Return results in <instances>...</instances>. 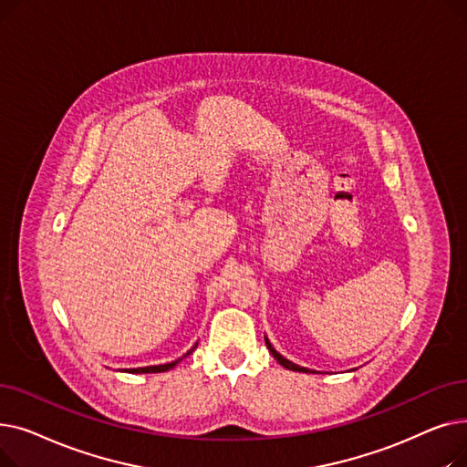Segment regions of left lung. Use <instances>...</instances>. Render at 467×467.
I'll return each instance as SVG.
<instances>
[{"instance_id": "left-lung-1", "label": "left lung", "mask_w": 467, "mask_h": 467, "mask_svg": "<svg viewBox=\"0 0 467 467\" xmlns=\"http://www.w3.org/2000/svg\"><path fill=\"white\" fill-rule=\"evenodd\" d=\"M266 348H268V352H271L273 356H275V359L280 363V365H284L285 369H289V371H303V373H308V369H305V367H299V365H296V363H291V361H287L285 358H282L275 348H273V345L271 342H268V338H266Z\"/></svg>"}]
</instances>
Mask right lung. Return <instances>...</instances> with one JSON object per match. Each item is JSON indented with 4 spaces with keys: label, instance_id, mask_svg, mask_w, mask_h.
Wrapping results in <instances>:
<instances>
[{
    "label": "right lung",
    "instance_id": "1",
    "mask_svg": "<svg viewBox=\"0 0 467 467\" xmlns=\"http://www.w3.org/2000/svg\"><path fill=\"white\" fill-rule=\"evenodd\" d=\"M192 350H189L185 356H189ZM183 356V358H185ZM183 358H180V359H176V361H171V363H164V365H153V367H140V369H127L129 373H164V371H170L171 367L174 365H178Z\"/></svg>",
    "mask_w": 467,
    "mask_h": 467
}]
</instances>
